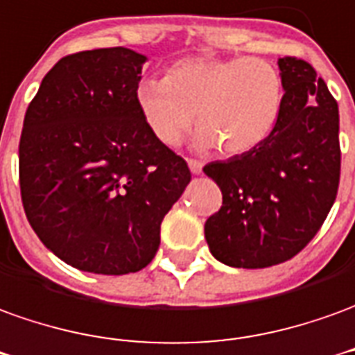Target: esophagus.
I'll return each mask as SVG.
<instances>
[{
  "label": "esophagus",
  "instance_id": "34e87169",
  "mask_svg": "<svg viewBox=\"0 0 355 355\" xmlns=\"http://www.w3.org/2000/svg\"><path fill=\"white\" fill-rule=\"evenodd\" d=\"M188 167H190V171H192V175H200L202 173V161L198 159H188Z\"/></svg>",
  "mask_w": 355,
  "mask_h": 355
}]
</instances>
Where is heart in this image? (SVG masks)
Returning <instances> with one entry per match:
<instances>
[{"label":"heart","instance_id":"1","mask_svg":"<svg viewBox=\"0 0 355 355\" xmlns=\"http://www.w3.org/2000/svg\"><path fill=\"white\" fill-rule=\"evenodd\" d=\"M135 101L144 125L163 146L182 142L196 115L200 148L217 146L220 153L238 155L272 132L282 76L261 57H190L171 67L165 78H142Z\"/></svg>","mask_w":355,"mask_h":355}]
</instances>
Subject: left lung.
<instances>
[{
    "instance_id": "obj_1",
    "label": "left lung",
    "mask_w": 355,
    "mask_h": 355,
    "mask_svg": "<svg viewBox=\"0 0 355 355\" xmlns=\"http://www.w3.org/2000/svg\"><path fill=\"white\" fill-rule=\"evenodd\" d=\"M282 105L272 132L257 148L203 173L223 194L205 220L215 259L263 269L302 252L333 207L340 180L338 105L315 69L296 57L279 59Z\"/></svg>"
}]
</instances>
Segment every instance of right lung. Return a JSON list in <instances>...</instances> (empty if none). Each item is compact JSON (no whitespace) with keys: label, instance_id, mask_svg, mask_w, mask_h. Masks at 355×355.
<instances>
[{"label":"right lung","instance_id":"right-lung-1","mask_svg":"<svg viewBox=\"0 0 355 355\" xmlns=\"http://www.w3.org/2000/svg\"><path fill=\"white\" fill-rule=\"evenodd\" d=\"M148 57L103 48L59 59L24 115L19 178L26 219L49 252L96 275L144 269L161 220L190 182L136 107Z\"/></svg>","mask_w":355,"mask_h":355}]
</instances>
